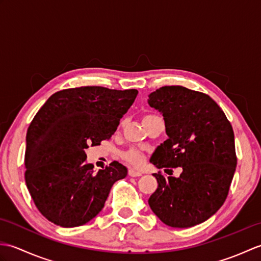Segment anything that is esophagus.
Returning <instances> with one entry per match:
<instances>
[{"mask_svg": "<svg viewBox=\"0 0 261 261\" xmlns=\"http://www.w3.org/2000/svg\"><path fill=\"white\" fill-rule=\"evenodd\" d=\"M127 174H129V176H131V177H139V176L142 175V173H140V171H138L136 169H132V168L129 169Z\"/></svg>", "mask_w": 261, "mask_h": 261, "instance_id": "esophagus-1", "label": "esophagus"}]
</instances>
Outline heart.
Listing matches in <instances>:
<instances>
[{
    "label": "heart",
    "instance_id": "1",
    "mask_svg": "<svg viewBox=\"0 0 261 261\" xmlns=\"http://www.w3.org/2000/svg\"><path fill=\"white\" fill-rule=\"evenodd\" d=\"M150 116H153V114L145 115L143 120L147 118H150ZM122 157H123L125 162H127L132 166H136V167H140V166L145 163V159H146L145 153L140 150H138V149H129V150L122 154Z\"/></svg>",
    "mask_w": 261,
    "mask_h": 261
}]
</instances>
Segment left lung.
I'll return each mask as SVG.
<instances>
[{
    "mask_svg": "<svg viewBox=\"0 0 261 261\" xmlns=\"http://www.w3.org/2000/svg\"><path fill=\"white\" fill-rule=\"evenodd\" d=\"M148 103L163 113L168 136L150 162L157 168H182L178 178L153 174L158 188L149 206L165 224L191 228L211 218L228 196L237 167L233 129L222 109L202 92L163 86Z\"/></svg>",
    "mask_w": 261,
    "mask_h": 261,
    "instance_id": "left-lung-1",
    "label": "left lung"
}]
</instances>
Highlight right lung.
Masks as SVG:
<instances>
[{"mask_svg": "<svg viewBox=\"0 0 261 261\" xmlns=\"http://www.w3.org/2000/svg\"><path fill=\"white\" fill-rule=\"evenodd\" d=\"M137 95V90L102 86L67 88L38 111L27 131L24 178L33 203L50 222L63 228L87 223L104 207L114 182L126 176L118 162L94 174L85 149L112 137Z\"/></svg>", "mask_w": 261, "mask_h": 261, "instance_id": "right-lung-1", "label": "right lung"}]
</instances>
